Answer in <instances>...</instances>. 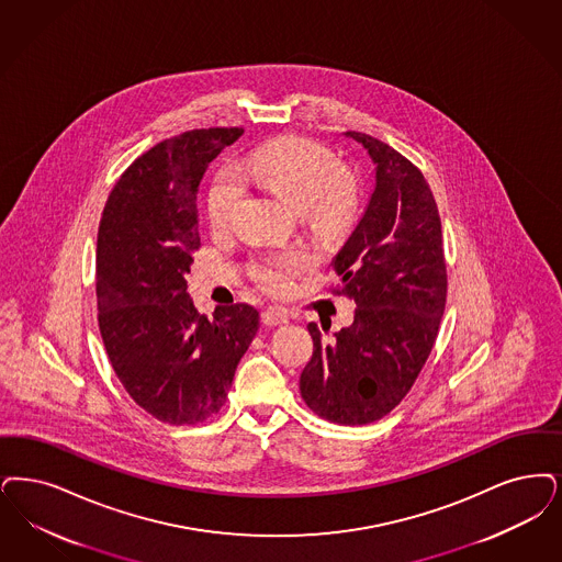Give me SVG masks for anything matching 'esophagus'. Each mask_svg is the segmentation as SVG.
Instances as JSON below:
<instances>
[{
  "label": "esophagus",
  "instance_id": "obj_1",
  "mask_svg": "<svg viewBox=\"0 0 562 562\" xmlns=\"http://www.w3.org/2000/svg\"><path fill=\"white\" fill-rule=\"evenodd\" d=\"M261 319L268 326H278V324H286L289 322V314L284 310H280V307H266L261 312Z\"/></svg>",
  "mask_w": 562,
  "mask_h": 562
}]
</instances>
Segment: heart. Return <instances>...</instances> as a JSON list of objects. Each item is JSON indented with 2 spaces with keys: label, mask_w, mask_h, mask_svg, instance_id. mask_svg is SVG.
Here are the masks:
<instances>
[{
  "label": "heart",
  "mask_w": 562,
  "mask_h": 562,
  "mask_svg": "<svg viewBox=\"0 0 562 562\" xmlns=\"http://www.w3.org/2000/svg\"><path fill=\"white\" fill-rule=\"evenodd\" d=\"M247 181L268 188L278 199L289 202L322 229L347 224L358 206V188L342 173V162L328 148L305 137H280L252 150L238 162ZM243 199V183L232 173H220L206 194V215L215 229H224ZM314 252L292 248L270 252L252 266L255 280L270 292H286L292 278L310 270Z\"/></svg>",
  "instance_id": "b5f03b06"
}]
</instances>
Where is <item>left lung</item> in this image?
<instances>
[{
    "instance_id": "1",
    "label": "left lung",
    "mask_w": 562,
    "mask_h": 562,
    "mask_svg": "<svg viewBox=\"0 0 562 562\" xmlns=\"http://www.w3.org/2000/svg\"><path fill=\"white\" fill-rule=\"evenodd\" d=\"M376 165L360 224L335 259L330 292L356 301V317L322 342L301 372V397L337 425H370L402 404L427 363L448 296L437 202L423 171L372 135L347 132Z\"/></svg>"
}]
</instances>
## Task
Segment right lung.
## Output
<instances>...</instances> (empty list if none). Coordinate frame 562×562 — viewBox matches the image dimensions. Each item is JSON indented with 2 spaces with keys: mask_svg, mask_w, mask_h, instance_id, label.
Segmentation results:
<instances>
[{
  "mask_svg": "<svg viewBox=\"0 0 562 562\" xmlns=\"http://www.w3.org/2000/svg\"><path fill=\"white\" fill-rule=\"evenodd\" d=\"M243 127L158 142L114 183L98 227V326L125 391L165 425H196L227 400L259 328L247 303L196 312L186 273L201 248L196 194L209 162Z\"/></svg>",
  "mask_w": 562,
  "mask_h": 562,
  "instance_id": "obj_1",
  "label": "right lung"
}]
</instances>
